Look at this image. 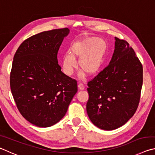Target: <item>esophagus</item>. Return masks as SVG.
Listing matches in <instances>:
<instances>
[{"instance_id":"1","label":"esophagus","mask_w":155,"mask_h":155,"mask_svg":"<svg viewBox=\"0 0 155 155\" xmlns=\"http://www.w3.org/2000/svg\"><path fill=\"white\" fill-rule=\"evenodd\" d=\"M78 88L79 90H84V86L82 83H78Z\"/></svg>"}]
</instances>
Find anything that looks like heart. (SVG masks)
I'll return each instance as SVG.
<instances>
[{
    "instance_id": "heart-1",
    "label": "heart",
    "mask_w": 155,
    "mask_h": 155,
    "mask_svg": "<svg viewBox=\"0 0 155 155\" xmlns=\"http://www.w3.org/2000/svg\"><path fill=\"white\" fill-rule=\"evenodd\" d=\"M107 44L104 40L96 37H84L72 44L69 52L63 57V71L68 76H71L77 67L75 59H78V67L82 69L80 77L85 73L88 75H96L101 70L105 61Z\"/></svg>"
}]
</instances>
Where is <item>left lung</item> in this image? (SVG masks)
Here are the masks:
<instances>
[{"instance_id":"left-lung-1","label":"left lung","mask_w":155,"mask_h":155,"mask_svg":"<svg viewBox=\"0 0 155 155\" xmlns=\"http://www.w3.org/2000/svg\"><path fill=\"white\" fill-rule=\"evenodd\" d=\"M108 66L88 82L86 109L91 122L106 130L126 124L137 109L143 83V68L125 40L115 38Z\"/></svg>"}]
</instances>
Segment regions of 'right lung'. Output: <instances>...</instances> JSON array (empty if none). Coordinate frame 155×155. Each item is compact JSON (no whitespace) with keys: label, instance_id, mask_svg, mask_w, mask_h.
Listing matches in <instances>:
<instances>
[{"label":"right lung","instance_id":"1","mask_svg":"<svg viewBox=\"0 0 155 155\" xmlns=\"http://www.w3.org/2000/svg\"><path fill=\"white\" fill-rule=\"evenodd\" d=\"M70 29L44 31L23 41L14 57L10 87L18 110L31 124L49 127L66 114L77 81L61 72L57 52Z\"/></svg>","mask_w":155,"mask_h":155}]
</instances>
